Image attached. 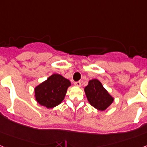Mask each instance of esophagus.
Listing matches in <instances>:
<instances>
[{
	"instance_id": "34e87169",
	"label": "esophagus",
	"mask_w": 147,
	"mask_h": 147,
	"mask_svg": "<svg viewBox=\"0 0 147 147\" xmlns=\"http://www.w3.org/2000/svg\"><path fill=\"white\" fill-rule=\"evenodd\" d=\"M74 85L77 87H80L81 86V82H80V81H77V82H75Z\"/></svg>"
}]
</instances>
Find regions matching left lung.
<instances>
[{"instance_id": "1", "label": "left lung", "mask_w": 147, "mask_h": 147, "mask_svg": "<svg viewBox=\"0 0 147 147\" xmlns=\"http://www.w3.org/2000/svg\"><path fill=\"white\" fill-rule=\"evenodd\" d=\"M84 91L89 104L93 107L100 111H104L108 108L114 101V98L97 79L88 81Z\"/></svg>"}]
</instances>
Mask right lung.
<instances>
[{
	"label": "right lung",
	"mask_w": 147,
	"mask_h": 147,
	"mask_svg": "<svg viewBox=\"0 0 147 147\" xmlns=\"http://www.w3.org/2000/svg\"><path fill=\"white\" fill-rule=\"evenodd\" d=\"M71 81L58 74H53L34 88V98L40 105L53 108L62 102Z\"/></svg>",
	"instance_id": "add662e5"
}]
</instances>
